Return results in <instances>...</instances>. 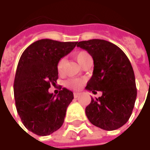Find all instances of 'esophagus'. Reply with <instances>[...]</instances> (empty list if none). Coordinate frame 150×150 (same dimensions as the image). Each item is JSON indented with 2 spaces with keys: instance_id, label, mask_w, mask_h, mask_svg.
<instances>
[{
  "instance_id": "1",
  "label": "esophagus",
  "mask_w": 150,
  "mask_h": 150,
  "mask_svg": "<svg viewBox=\"0 0 150 150\" xmlns=\"http://www.w3.org/2000/svg\"><path fill=\"white\" fill-rule=\"evenodd\" d=\"M79 96H80L79 93H77V92H75V93H74V97L75 98H78Z\"/></svg>"
}]
</instances>
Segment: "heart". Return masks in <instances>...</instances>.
Listing matches in <instances>:
<instances>
[{"label": "heart", "mask_w": 150, "mask_h": 150, "mask_svg": "<svg viewBox=\"0 0 150 150\" xmlns=\"http://www.w3.org/2000/svg\"><path fill=\"white\" fill-rule=\"evenodd\" d=\"M74 57L75 59L78 61V62L82 66H83L89 61V60H92L91 54L86 51V50H81V51H79V52L75 53L74 54ZM64 64H65V59H61L58 62V71L59 74H61L64 67ZM82 84H83V81L81 79H68L67 81H66L65 85L66 87H67L68 88H71L74 90H78L79 88H81Z\"/></svg>", "instance_id": "1"}]
</instances>
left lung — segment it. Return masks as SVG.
<instances>
[{
	"label": "left lung",
	"instance_id": "8db88e82",
	"mask_svg": "<svg viewBox=\"0 0 150 150\" xmlns=\"http://www.w3.org/2000/svg\"><path fill=\"white\" fill-rule=\"evenodd\" d=\"M77 46L87 50L94 61L93 74L86 89L102 91L100 97L91 98L86 108L88 119L104 130L119 129L129 120L137 98L131 62L122 50L105 40L82 41Z\"/></svg>",
	"mask_w": 150,
	"mask_h": 150
}]
</instances>
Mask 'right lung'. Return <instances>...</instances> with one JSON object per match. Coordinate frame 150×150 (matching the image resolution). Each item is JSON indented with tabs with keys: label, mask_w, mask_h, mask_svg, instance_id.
Segmentation results:
<instances>
[{
	"label": "right lung",
	"mask_w": 150,
	"mask_h": 150,
	"mask_svg": "<svg viewBox=\"0 0 150 150\" xmlns=\"http://www.w3.org/2000/svg\"><path fill=\"white\" fill-rule=\"evenodd\" d=\"M78 42L41 39L22 53L15 75L16 108L25 127L38 136L51 134L62 125L73 92L62 88L57 96L49 93L55 84L58 62L74 49Z\"/></svg>",
	"instance_id": "add662e5"
}]
</instances>
